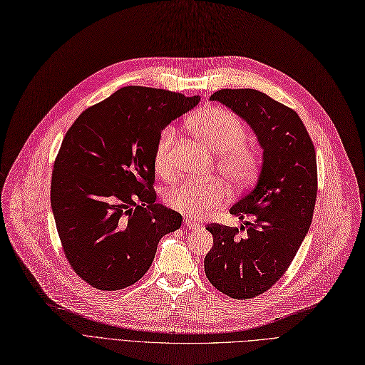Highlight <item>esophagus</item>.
<instances>
[{"mask_svg":"<svg viewBox=\"0 0 365 365\" xmlns=\"http://www.w3.org/2000/svg\"><path fill=\"white\" fill-rule=\"evenodd\" d=\"M184 225H185V229H188V230H197V229H200V224H197L193 220H188V218L184 220Z\"/></svg>","mask_w":365,"mask_h":365,"instance_id":"esophagus-1","label":"esophagus"}]
</instances>
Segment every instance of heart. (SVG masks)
Returning a JSON list of instances; mask_svg holds the SVG:
<instances>
[{"instance_id":"heart-1","label":"heart","mask_w":365,"mask_h":365,"mask_svg":"<svg viewBox=\"0 0 365 365\" xmlns=\"http://www.w3.org/2000/svg\"><path fill=\"white\" fill-rule=\"evenodd\" d=\"M188 126L207 148L220 153L218 169L233 184L247 185L257 177L259 155L252 147L242 144L245 128L233 113L220 107H207L196 113ZM175 136V128L166 126L155 143L154 166L162 177H168L172 170ZM229 196L230 190L221 180H185L168 190L165 203L182 215L200 218L221 206Z\"/></svg>"}]
</instances>
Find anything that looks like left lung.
<instances>
[{"label": "left lung", "mask_w": 365, "mask_h": 365, "mask_svg": "<svg viewBox=\"0 0 365 365\" xmlns=\"http://www.w3.org/2000/svg\"><path fill=\"white\" fill-rule=\"evenodd\" d=\"M244 118L263 148L255 187L230 214L252 217L239 229L210 224L212 250L205 273L225 296L248 300L281 279L296 257L314 217L318 173L317 154L299 114L254 89H221L211 95Z\"/></svg>", "instance_id": "8db88e82"}]
</instances>
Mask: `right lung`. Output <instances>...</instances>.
Here are the masks:
<instances>
[{"label": "right lung", "instance_id": "obj_1", "mask_svg": "<svg viewBox=\"0 0 365 365\" xmlns=\"http://www.w3.org/2000/svg\"><path fill=\"white\" fill-rule=\"evenodd\" d=\"M199 101L128 86L66 132L50 203L65 257L89 285L115 291L140 281L159 240L181 227V214L154 203V150L160 132Z\"/></svg>", "mask_w": 365, "mask_h": 365}]
</instances>
